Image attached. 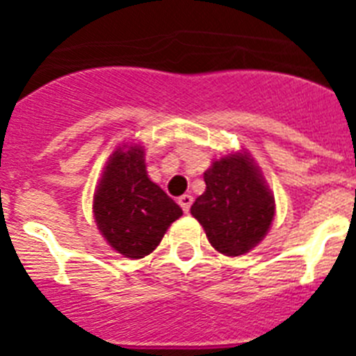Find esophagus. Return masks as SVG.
<instances>
[{
  "label": "esophagus",
  "instance_id": "1",
  "mask_svg": "<svg viewBox=\"0 0 356 356\" xmlns=\"http://www.w3.org/2000/svg\"><path fill=\"white\" fill-rule=\"evenodd\" d=\"M178 205L181 207V210H184L185 213H188V210H191V205H193V196H188V194H184V196L178 197Z\"/></svg>",
  "mask_w": 356,
  "mask_h": 356
}]
</instances>
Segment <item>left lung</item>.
Here are the masks:
<instances>
[{"label":"left lung","mask_w":356,"mask_h":356,"mask_svg":"<svg viewBox=\"0 0 356 356\" xmlns=\"http://www.w3.org/2000/svg\"><path fill=\"white\" fill-rule=\"evenodd\" d=\"M205 193L191 213L219 253L238 257L253 250L269 232L275 196L248 153L213 160L205 172Z\"/></svg>","instance_id":"obj_1"}]
</instances>
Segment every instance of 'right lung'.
Masks as SVG:
<instances>
[{
  "mask_svg": "<svg viewBox=\"0 0 356 356\" xmlns=\"http://www.w3.org/2000/svg\"><path fill=\"white\" fill-rule=\"evenodd\" d=\"M97 228L127 259L155 250L181 209L149 180L143 146H124L110 155L92 203Z\"/></svg>",
  "mask_w": 356,
  "mask_h": 356,
  "instance_id": "add662e5",
  "label": "right lung"
}]
</instances>
